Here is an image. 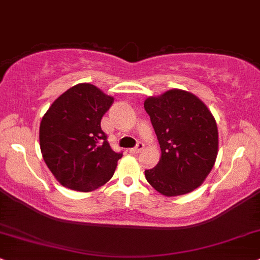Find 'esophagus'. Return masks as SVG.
<instances>
[{
	"label": "esophagus",
	"instance_id": "obj_1",
	"mask_svg": "<svg viewBox=\"0 0 260 260\" xmlns=\"http://www.w3.org/2000/svg\"><path fill=\"white\" fill-rule=\"evenodd\" d=\"M143 148H145V143L143 142H139L136 145V147H134V148L130 149L131 153H134V154H137V153H140L141 150H142Z\"/></svg>",
	"mask_w": 260,
	"mask_h": 260
}]
</instances>
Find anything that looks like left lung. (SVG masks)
<instances>
[{"label": "left lung", "instance_id": "8db88e82", "mask_svg": "<svg viewBox=\"0 0 260 260\" xmlns=\"http://www.w3.org/2000/svg\"><path fill=\"white\" fill-rule=\"evenodd\" d=\"M145 110L158 137L161 158L146 170L148 183L165 197L200 187L218 153V129L206 105L191 92L172 89L146 99Z\"/></svg>", "mask_w": 260, "mask_h": 260}]
</instances>
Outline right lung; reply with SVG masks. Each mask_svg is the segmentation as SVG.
<instances>
[{"mask_svg": "<svg viewBox=\"0 0 260 260\" xmlns=\"http://www.w3.org/2000/svg\"><path fill=\"white\" fill-rule=\"evenodd\" d=\"M113 101L98 86L81 83L60 95L42 118V155L63 187L91 191L113 176L123 154L111 148L101 129Z\"/></svg>", "mask_w": 260, "mask_h": 260, "instance_id": "add662e5", "label": "right lung"}]
</instances>
